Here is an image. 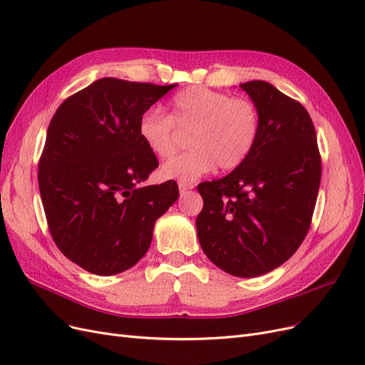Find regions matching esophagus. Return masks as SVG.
Returning <instances> with one entry per match:
<instances>
[{"instance_id": "esophagus-1", "label": "esophagus", "mask_w": 365, "mask_h": 365, "mask_svg": "<svg viewBox=\"0 0 365 365\" xmlns=\"http://www.w3.org/2000/svg\"><path fill=\"white\" fill-rule=\"evenodd\" d=\"M192 187H194V185H192V183H183V182H179V191H180V194H185L186 191L192 190Z\"/></svg>"}]
</instances>
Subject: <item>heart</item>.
Instances as JSON below:
<instances>
[{
  "label": "heart",
  "instance_id": "b5f03b06",
  "mask_svg": "<svg viewBox=\"0 0 365 365\" xmlns=\"http://www.w3.org/2000/svg\"><path fill=\"white\" fill-rule=\"evenodd\" d=\"M168 114L148 108L138 120V135L158 159L178 153L190 133V152L162 165L165 180L190 183L218 165L222 171L240 167L257 144L260 113L251 99L207 87H190L175 94Z\"/></svg>",
  "mask_w": 365,
  "mask_h": 365
}]
</instances>
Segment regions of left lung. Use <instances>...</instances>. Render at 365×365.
I'll use <instances>...</instances> for the list:
<instances>
[{
    "label": "left lung",
    "mask_w": 365,
    "mask_h": 365,
    "mask_svg": "<svg viewBox=\"0 0 365 365\" xmlns=\"http://www.w3.org/2000/svg\"><path fill=\"white\" fill-rule=\"evenodd\" d=\"M260 113L251 155L222 179L197 186L200 245L227 274L252 278L287 262L304 242L319 194L322 158L305 108L266 81L240 84Z\"/></svg>",
    "instance_id": "1"
}]
</instances>
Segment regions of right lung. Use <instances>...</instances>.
I'll use <instances>...</instances> for the list:
<instances>
[{"mask_svg": "<svg viewBox=\"0 0 365 365\" xmlns=\"http://www.w3.org/2000/svg\"><path fill=\"white\" fill-rule=\"evenodd\" d=\"M174 87L102 78L51 120L37 173L48 228L66 257L91 274L137 264L156 220L179 198L174 180L141 185L159 162L138 135L140 115Z\"/></svg>", "mask_w": 365, "mask_h": 365, "instance_id": "1", "label": "right lung"}]
</instances>
